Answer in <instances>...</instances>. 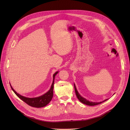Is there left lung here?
I'll use <instances>...</instances> for the list:
<instances>
[{"mask_svg":"<svg viewBox=\"0 0 130 130\" xmlns=\"http://www.w3.org/2000/svg\"><path fill=\"white\" fill-rule=\"evenodd\" d=\"M74 89H75V94L76 95V96L77 98V99L79 100V101L80 102H81L82 103H83L85 105H88V106H95V105H99V104H100L101 103H103V102L107 100V99L106 100H105L104 101H101V102H99V103H95V102H92V101H89L88 100H87V99H86L85 98H83L82 96H81L80 95V94L78 93L77 90L76 89V86L75 85V84H74Z\"/></svg>","mask_w":130,"mask_h":130,"instance_id":"left-lung-1","label":"left lung"}]
</instances>
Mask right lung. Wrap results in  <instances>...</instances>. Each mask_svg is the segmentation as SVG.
Segmentation results:
<instances>
[{
  "mask_svg": "<svg viewBox=\"0 0 130 130\" xmlns=\"http://www.w3.org/2000/svg\"><path fill=\"white\" fill-rule=\"evenodd\" d=\"M58 73V72H56L53 75V81L51 86V88L49 89L48 92H47L44 94H43V95H41L39 97L36 98H26L25 96H23L20 94L17 93L15 90L12 87V86L10 85L14 93L16 94V95L20 99L23 100L26 104L29 105V106H31V107H36V108H40L44 107L46 105H48L50 101L52 100V98L53 97V89H54V79L55 75Z\"/></svg>",
  "mask_w": 130,
  "mask_h": 130,
  "instance_id": "add662e5",
  "label": "right lung"
}]
</instances>
